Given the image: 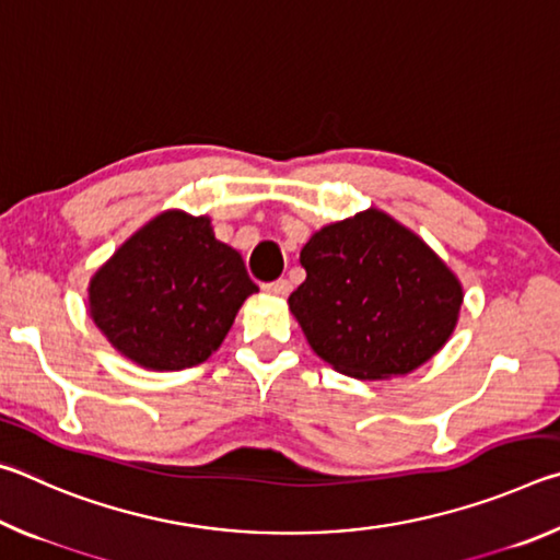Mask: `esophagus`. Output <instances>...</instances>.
Wrapping results in <instances>:
<instances>
[{
    "instance_id": "esophagus-1",
    "label": "esophagus",
    "mask_w": 560,
    "mask_h": 560,
    "mask_svg": "<svg viewBox=\"0 0 560 560\" xmlns=\"http://www.w3.org/2000/svg\"><path fill=\"white\" fill-rule=\"evenodd\" d=\"M264 291L273 293V296H287V293L291 291V283L287 279H277L271 283H264Z\"/></svg>"
}]
</instances>
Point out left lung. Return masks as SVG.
Returning <instances> with one entry per match:
<instances>
[{
    "label": "left lung",
    "mask_w": 560,
    "mask_h": 560,
    "mask_svg": "<svg viewBox=\"0 0 560 560\" xmlns=\"http://www.w3.org/2000/svg\"><path fill=\"white\" fill-rule=\"evenodd\" d=\"M306 281L289 296L308 346L358 381L407 375L440 353L459 320L462 281L432 246L383 210L311 234Z\"/></svg>",
    "instance_id": "left-lung-1"
}]
</instances>
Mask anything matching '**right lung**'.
Here are the masks:
<instances>
[{"label":"right lung","mask_w":560,"mask_h":560,"mask_svg":"<svg viewBox=\"0 0 560 560\" xmlns=\"http://www.w3.org/2000/svg\"><path fill=\"white\" fill-rule=\"evenodd\" d=\"M257 291L242 254L217 240L210 217L165 210L93 273L89 316L136 365L185 371L222 346Z\"/></svg>","instance_id":"1"}]
</instances>
